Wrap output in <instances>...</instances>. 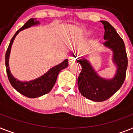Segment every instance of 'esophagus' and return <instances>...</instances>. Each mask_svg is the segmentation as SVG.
<instances>
[{
  "instance_id": "esophagus-1",
  "label": "esophagus",
  "mask_w": 133,
  "mask_h": 133,
  "mask_svg": "<svg viewBox=\"0 0 133 133\" xmlns=\"http://www.w3.org/2000/svg\"><path fill=\"white\" fill-rule=\"evenodd\" d=\"M75 61H76V59H74L73 57H70V58H69V63H70V64L74 63Z\"/></svg>"
}]
</instances>
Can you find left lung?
Returning a JSON list of instances; mask_svg holds the SVG:
<instances>
[{"label": "left lung", "mask_w": 133, "mask_h": 133, "mask_svg": "<svg viewBox=\"0 0 133 133\" xmlns=\"http://www.w3.org/2000/svg\"><path fill=\"white\" fill-rule=\"evenodd\" d=\"M104 27V43L105 46L113 51V61L117 65V70L115 77L105 80L99 77L91 65L85 59H78L82 68L78 77V86L81 95L89 100L102 102L107 100L117 92L126 78L128 58L125 44L115 29L107 21H101Z\"/></svg>", "instance_id": "1"}]
</instances>
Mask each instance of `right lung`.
<instances>
[{
	"label": "right lung",
	"instance_id": "1",
	"mask_svg": "<svg viewBox=\"0 0 133 133\" xmlns=\"http://www.w3.org/2000/svg\"><path fill=\"white\" fill-rule=\"evenodd\" d=\"M37 23H39L38 22H35L34 19L31 18L24 24L23 26H22L18 31H16L15 35L11 39L7 51H6V54H5L6 71H7L8 79L10 82L11 85H12V87L14 89L17 90L20 94L30 98H37V97L42 96L43 95L49 93L55 84L57 76L60 71L68 66V60L65 59L61 63L57 65L50 69L46 74H44L42 76L29 82L19 81L18 80L16 79L12 76V74H11L10 71H9V57L11 48V45H12L14 39L20 31L30 27L32 25L37 24Z\"/></svg>",
	"mask_w": 133,
	"mask_h": 133
}]
</instances>
